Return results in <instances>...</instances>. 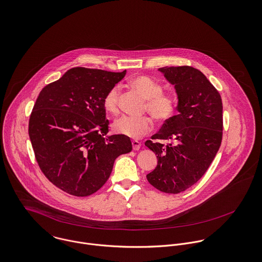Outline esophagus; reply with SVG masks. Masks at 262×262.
I'll return each instance as SVG.
<instances>
[{
    "label": "esophagus",
    "instance_id": "34e87169",
    "mask_svg": "<svg viewBox=\"0 0 262 262\" xmlns=\"http://www.w3.org/2000/svg\"><path fill=\"white\" fill-rule=\"evenodd\" d=\"M132 145H133V149L135 151H139L141 149V143L139 141H133Z\"/></svg>",
    "mask_w": 262,
    "mask_h": 262
}]
</instances>
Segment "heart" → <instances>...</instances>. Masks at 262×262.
I'll return each mask as SVG.
<instances>
[{
    "instance_id": "obj_1",
    "label": "heart",
    "mask_w": 262,
    "mask_h": 262,
    "mask_svg": "<svg viewBox=\"0 0 262 262\" xmlns=\"http://www.w3.org/2000/svg\"><path fill=\"white\" fill-rule=\"evenodd\" d=\"M129 86L138 91L146 99L144 110L148 111L158 122L169 121L176 113L177 98L174 94L163 91V85L154 78L141 75L129 80ZM120 89L114 86L108 90L103 99L105 111L111 115H116L119 110ZM153 127L152 120L148 116L132 117L121 116L112 125L113 132L130 138L140 139L147 135Z\"/></svg>"
}]
</instances>
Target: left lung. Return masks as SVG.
<instances>
[{
	"label": "left lung",
	"mask_w": 262,
	"mask_h": 262,
	"mask_svg": "<svg viewBox=\"0 0 262 262\" xmlns=\"http://www.w3.org/2000/svg\"><path fill=\"white\" fill-rule=\"evenodd\" d=\"M159 71L175 87L179 113L145 143L158 159L147 179L158 190L175 194L195 184L215 157L223 138V103L198 69L182 66ZM161 140L169 143L165 145Z\"/></svg>",
	"instance_id": "1"
}]
</instances>
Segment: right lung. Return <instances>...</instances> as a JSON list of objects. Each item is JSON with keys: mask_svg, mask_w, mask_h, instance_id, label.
<instances>
[{"mask_svg": "<svg viewBox=\"0 0 262 262\" xmlns=\"http://www.w3.org/2000/svg\"><path fill=\"white\" fill-rule=\"evenodd\" d=\"M125 73L73 68L47 85L33 106L28 133L35 159L53 185L71 195L100 189L115 159L133 149L127 137H104L105 94Z\"/></svg>", "mask_w": 262, "mask_h": 262, "instance_id": "right-lung-1", "label": "right lung"}]
</instances>
